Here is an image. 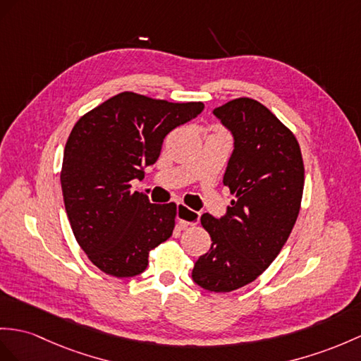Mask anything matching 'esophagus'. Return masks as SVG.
<instances>
[{"mask_svg":"<svg viewBox=\"0 0 361 361\" xmlns=\"http://www.w3.org/2000/svg\"><path fill=\"white\" fill-rule=\"evenodd\" d=\"M176 213H178V221H179L180 226H183V228L190 226V225H197L199 219H200V213L188 208L187 205H183V204H178Z\"/></svg>","mask_w":361,"mask_h":361,"instance_id":"obj_1","label":"esophagus"}]
</instances>
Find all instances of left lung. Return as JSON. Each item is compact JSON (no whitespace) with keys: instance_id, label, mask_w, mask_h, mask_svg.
<instances>
[{"instance_id":"obj_1","label":"left lung","mask_w":361,"mask_h":361,"mask_svg":"<svg viewBox=\"0 0 361 361\" xmlns=\"http://www.w3.org/2000/svg\"><path fill=\"white\" fill-rule=\"evenodd\" d=\"M233 136L224 185L235 196L225 214L200 217L211 248L191 279L211 293H230L256 280L283 248L297 221L305 169L300 147L265 105L239 98L213 110Z\"/></svg>"}]
</instances>
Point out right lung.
Returning a JSON list of instances; mask_svg holds the SVG:
<instances>
[{"mask_svg":"<svg viewBox=\"0 0 361 361\" xmlns=\"http://www.w3.org/2000/svg\"><path fill=\"white\" fill-rule=\"evenodd\" d=\"M202 102L176 104L124 92L79 119L64 148L61 188L76 242L94 267L135 277L148 252L170 239L176 205L150 204L130 182L161 154L171 130L197 118Z\"/></svg>","mask_w":361,"mask_h":361,"instance_id":"add662e5","label":"right lung"}]
</instances>
